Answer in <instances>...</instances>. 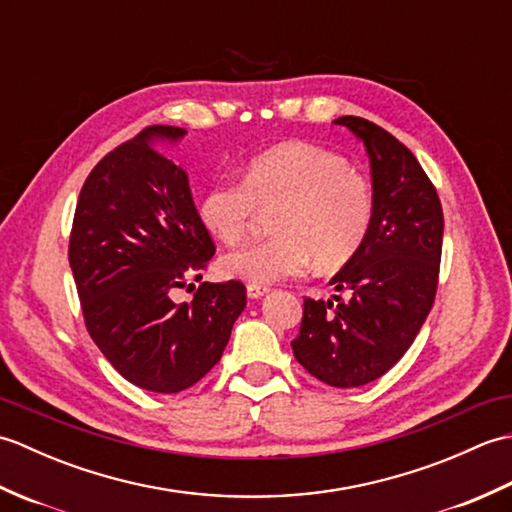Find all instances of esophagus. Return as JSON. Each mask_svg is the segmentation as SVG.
Wrapping results in <instances>:
<instances>
[{
	"label": "esophagus",
	"instance_id": "obj_1",
	"mask_svg": "<svg viewBox=\"0 0 512 512\" xmlns=\"http://www.w3.org/2000/svg\"><path fill=\"white\" fill-rule=\"evenodd\" d=\"M246 292H248L250 299H262V297L268 295L270 288H266V286H248Z\"/></svg>",
	"mask_w": 512,
	"mask_h": 512
}]
</instances>
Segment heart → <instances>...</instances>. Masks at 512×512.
I'll return each instance as SVG.
<instances>
[{
  "mask_svg": "<svg viewBox=\"0 0 512 512\" xmlns=\"http://www.w3.org/2000/svg\"><path fill=\"white\" fill-rule=\"evenodd\" d=\"M273 213L275 237L224 255V275L248 286L299 277L312 266L332 270L361 250L372 228V184L361 171L310 143H281L255 156L244 182H211L198 200L204 231L217 242H242L259 209Z\"/></svg>",
  "mask_w": 512,
  "mask_h": 512,
  "instance_id": "b5f03b06",
  "label": "heart"
}]
</instances>
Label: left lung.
<instances>
[{
	"mask_svg": "<svg viewBox=\"0 0 512 512\" xmlns=\"http://www.w3.org/2000/svg\"><path fill=\"white\" fill-rule=\"evenodd\" d=\"M361 140L372 167L374 217L361 250L330 284L345 299H306L297 361L321 383L361 387L394 367L416 339L438 288L444 217L416 156L358 116L334 121Z\"/></svg>",
	"mask_w": 512,
	"mask_h": 512,
	"instance_id": "left-lung-1",
	"label": "left lung"
}]
</instances>
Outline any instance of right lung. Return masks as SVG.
<instances>
[{"mask_svg": "<svg viewBox=\"0 0 512 512\" xmlns=\"http://www.w3.org/2000/svg\"><path fill=\"white\" fill-rule=\"evenodd\" d=\"M184 134L154 125L110 151L83 184L68 250L94 343L118 374L156 394L198 383L246 306L242 281L202 284L191 303L173 301L215 253L187 171L162 151Z\"/></svg>", "mask_w": 512, "mask_h": 512, "instance_id": "obj_1", "label": "right lung"}]
</instances>
